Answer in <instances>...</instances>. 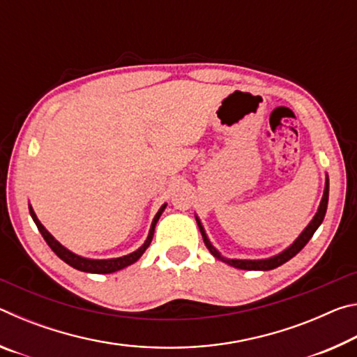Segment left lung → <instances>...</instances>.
<instances>
[{
	"mask_svg": "<svg viewBox=\"0 0 357 357\" xmlns=\"http://www.w3.org/2000/svg\"><path fill=\"white\" fill-rule=\"evenodd\" d=\"M328 200H329V178H326V187H324V195H323V200L319 203V208H318V213L313 217V220L307 225V228L304 231L301 233V236L294 241V243L288 247L287 250H283L279 255H275L273 258H268V259H228V258H223L219 252H217L213 244L209 243V239L206 236V233H204V229L202 227L200 220L197 219L198 223V228H200L202 231V236L204 244L209 249V252L213 253L215 258L222 259V261L228 263L229 266H234V268L238 269H245V271H269V269H275L282 266L283 263H287L288 259H291L296 253H299L302 249H304V245L309 243L310 238L313 236V233L317 231L318 227L321 225V222L326 215V209H328Z\"/></svg>",
	"mask_w": 357,
	"mask_h": 357,
	"instance_id": "obj_1",
	"label": "left lung"
}]
</instances>
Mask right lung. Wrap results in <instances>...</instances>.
<instances>
[{"label":"right lung","mask_w":357,"mask_h":357,"mask_svg":"<svg viewBox=\"0 0 357 357\" xmlns=\"http://www.w3.org/2000/svg\"><path fill=\"white\" fill-rule=\"evenodd\" d=\"M167 204H164L159 209V213L155 214L154 220H153V225H151V229H149V234L146 241H144V244L140 247V249L129 253V255L126 257H119V258H112V259H89V258H83V257H78L75 255V253H72L70 250L66 249V247H63L61 244L58 243V241L52 236L50 233L47 231V229L44 228V225L39 222L38 217H36L33 208L29 206V214H31L33 220L36 223V227H38V229L42 234V238L45 239V243L50 245V249L56 253V255L63 259L64 263H68L69 266H72V268H75L78 271H83V273H93V274H110V273H114V271H119L126 268V266H129L132 263H135L138 258H140L144 250L148 249L151 241H153V236H154V228H155V223L157 220H159L160 214L164 213Z\"/></svg>","instance_id":"obj_1"}]
</instances>
